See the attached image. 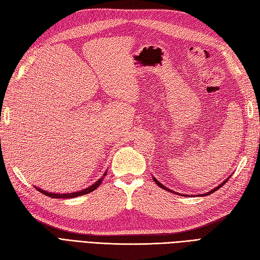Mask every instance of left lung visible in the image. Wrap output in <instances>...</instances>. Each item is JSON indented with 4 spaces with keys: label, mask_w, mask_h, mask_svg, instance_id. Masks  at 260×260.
Masks as SVG:
<instances>
[{
    "label": "left lung",
    "mask_w": 260,
    "mask_h": 260,
    "mask_svg": "<svg viewBox=\"0 0 260 260\" xmlns=\"http://www.w3.org/2000/svg\"><path fill=\"white\" fill-rule=\"evenodd\" d=\"M230 178H231V176H230V177H229L228 179H226V180H225V181H223V182H222L221 184H219V185H217V187H216V188H214V189H212L211 191H209V192H206V193H204V194H199V196H201V197H202V196H209V194H212V193H214V192H215V191H217V190H218L219 188H222V185H224V184L226 183V181H229V179H230ZM152 179H154V181H155V182H156V183H157V184H158V185H159V187H160V188H162V189H165V190H167V191H170V192H172V193H177V192H174V191H172V190H170V189H168V188H166V187H165V185H164L162 183H160V182H159V181L157 180V179H156V178H152ZM180 196H183V194H181V193H180Z\"/></svg>",
    "instance_id": "obj_1"
}]
</instances>
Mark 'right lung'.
<instances>
[{
    "label": "right lung",
    "instance_id": "add662e5",
    "mask_svg": "<svg viewBox=\"0 0 260 260\" xmlns=\"http://www.w3.org/2000/svg\"><path fill=\"white\" fill-rule=\"evenodd\" d=\"M104 176H106V172H105V174L103 175V177H102V178H100L99 180H98L95 183H93L92 185H90L89 188L83 189V190H81V191H78V192H73V193H52V192H47V191H45V190H43V189H41V188H37V187H36V189H37L39 192H41V193L46 194V196L49 197V198H54V199H68V198H76V197H79V196L88 194V193H90V192L94 191V190L99 187V185L102 183V180H103Z\"/></svg>",
    "mask_w": 260,
    "mask_h": 260
}]
</instances>
